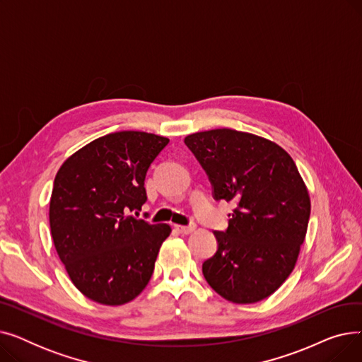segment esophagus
I'll use <instances>...</instances> for the list:
<instances>
[{"label":"esophagus","instance_id":"34e87169","mask_svg":"<svg viewBox=\"0 0 362 362\" xmlns=\"http://www.w3.org/2000/svg\"><path fill=\"white\" fill-rule=\"evenodd\" d=\"M176 230L182 235H189L192 233L195 230V224H191V226H176Z\"/></svg>","mask_w":362,"mask_h":362}]
</instances>
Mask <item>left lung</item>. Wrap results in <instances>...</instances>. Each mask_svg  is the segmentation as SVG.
Instances as JSON below:
<instances>
[{"mask_svg": "<svg viewBox=\"0 0 362 362\" xmlns=\"http://www.w3.org/2000/svg\"><path fill=\"white\" fill-rule=\"evenodd\" d=\"M185 144L205 170L217 201L236 208L217 252L204 261L208 284L224 299L254 303L293 272L311 213L308 189L277 144L233 129L192 133Z\"/></svg>", "mask_w": 362, "mask_h": 362, "instance_id": "left-lung-1", "label": "left lung"}]
</instances>
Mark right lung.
<instances>
[{
    "instance_id": "obj_1",
    "label": "right lung",
    "mask_w": 362,
    "mask_h": 362,
    "mask_svg": "<svg viewBox=\"0 0 362 362\" xmlns=\"http://www.w3.org/2000/svg\"><path fill=\"white\" fill-rule=\"evenodd\" d=\"M167 144L154 133H110L76 151L57 171L51 236L70 280L90 300L123 305L154 272L171 227L129 213L145 204L146 171Z\"/></svg>"
}]
</instances>
